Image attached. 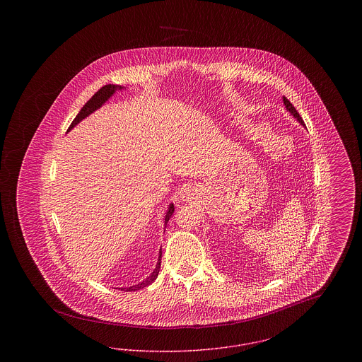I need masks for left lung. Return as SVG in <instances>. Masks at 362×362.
Instances as JSON below:
<instances>
[{"instance_id": "obj_1", "label": "left lung", "mask_w": 362, "mask_h": 362, "mask_svg": "<svg viewBox=\"0 0 362 362\" xmlns=\"http://www.w3.org/2000/svg\"><path fill=\"white\" fill-rule=\"evenodd\" d=\"M284 104H285V107H286V110H288V111H289V112H291V114H292L293 117H294V118H296V119H297V121L300 122V123H301V124H304V121H303V118H301V117H300V114H298V112H297V110H296V108H294V107H293V104L291 103V102H289V100H288V99H286V98H285V96H284Z\"/></svg>"}]
</instances>
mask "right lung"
I'll use <instances>...</instances> for the list:
<instances>
[{
  "label": "right lung",
  "mask_w": 362,
  "mask_h": 362,
  "mask_svg": "<svg viewBox=\"0 0 362 362\" xmlns=\"http://www.w3.org/2000/svg\"><path fill=\"white\" fill-rule=\"evenodd\" d=\"M124 86H114V84H108V86H104L84 104V107L80 110V112L77 114V117L73 119L71 122V124L69 126V129H68V132L71 130L77 123H80V122L83 121L84 118H86L89 114H92L93 111H96L98 108H100L102 105H103L117 90H121L123 89ZM173 210H175V207H173V204L170 205L168 207V210H167V213H165V221H164V228L167 226V223H168V220L171 218V216H173ZM160 266H161V248H160V255H158V260H157V264H156V269L153 270V273L151 274V276H148L145 281H142V282H139L137 285H134V286H130V288H121V291H126V292H136V291H139V289H142V288H145V286H148V285H151L153 281H155L157 276H158V272H160Z\"/></svg>",
  "instance_id": "add662e5"
}]
</instances>
